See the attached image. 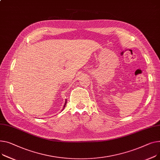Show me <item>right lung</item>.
Returning <instances> with one entry per match:
<instances>
[{
    "label": "right lung",
    "instance_id": "obj_1",
    "mask_svg": "<svg viewBox=\"0 0 160 160\" xmlns=\"http://www.w3.org/2000/svg\"><path fill=\"white\" fill-rule=\"evenodd\" d=\"M66 103H67V102H66H66H65V104H64V106H63V108H64L65 107H66Z\"/></svg>",
    "mask_w": 160,
    "mask_h": 160
}]
</instances>
